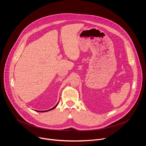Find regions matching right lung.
<instances>
[{"instance_id":"1","label":"right lung","mask_w":146,"mask_h":146,"mask_svg":"<svg viewBox=\"0 0 146 146\" xmlns=\"http://www.w3.org/2000/svg\"><path fill=\"white\" fill-rule=\"evenodd\" d=\"M58 103H59V102L57 103V104L54 107V108H51V109H49V110H44V111H38V110H35L36 111H37V112H47V111H50V110H53V109H54L56 106H57V105H58Z\"/></svg>"}]
</instances>
